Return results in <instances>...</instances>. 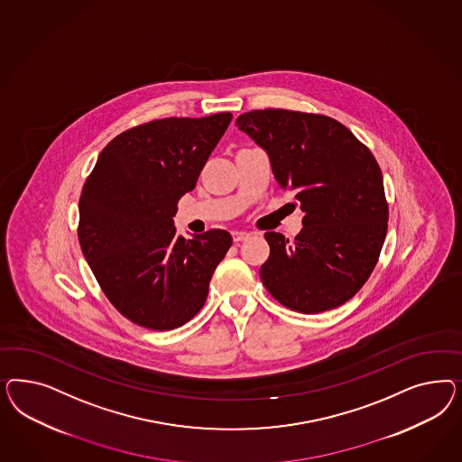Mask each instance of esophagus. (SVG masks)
I'll use <instances>...</instances> for the list:
<instances>
[{"instance_id":"esophagus-1","label":"esophagus","mask_w":462,"mask_h":462,"mask_svg":"<svg viewBox=\"0 0 462 462\" xmlns=\"http://www.w3.org/2000/svg\"><path fill=\"white\" fill-rule=\"evenodd\" d=\"M232 237H234V242H242V240H247V238L251 237V234L249 232H242V230H234Z\"/></svg>"}]
</instances>
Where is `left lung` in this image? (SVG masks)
Wrapping results in <instances>:
<instances>
[{
    "instance_id": "1",
    "label": "left lung",
    "mask_w": 462,
    "mask_h": 462,
    "mask_svg": "<svg viewBox=\"0 0 462 462\" xmlns=\"http://www.w3.org/2000/svg\"><path fill=\"white\" fill-rule=\"evenodd\" d=\"M236 125L266 151L276 181L293 191L303 211L293 242L264 234L267 291L307 315L344 305L371 276L388 230L374 155L325 115L267 108L240 115Z\"/></svg>"
}]
</instances>
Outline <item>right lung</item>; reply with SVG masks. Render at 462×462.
I'll return each mask as SVG.
<instances>
[{"instance_id": "1", "label": "right lung", "mask_w": 462, "mask_h": 462, "mask_svg": "<svg viewBox=\"0 0 462 462\" xmlns=\"http://www.w3.org/2000/svg\"><path fill=\"white\" fill-rule=\"evenodd\" d=\"M232 113L134 126L101 151L79 198L78 237L103 293L151 330L189 322L232 245L226 230L184 238L172 217L195 189Z\"/></svg>"}]
</instances>
